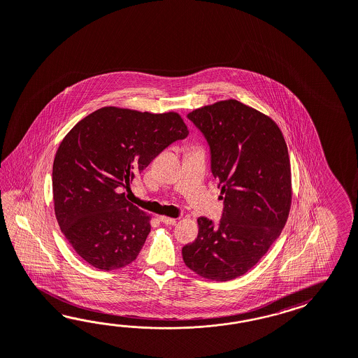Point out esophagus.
Returning <instances> with one entry per match:
<instances>
[{"label":"esophagus","mask_w":358,"mask_h":358,"mask_svg":"<svg viewBox=\"0 0 358 358\" xmlns=\"http://www.w3.org/2000/svg\"><path fill=\"white\" fill-rule=\"evenodd\" d=\"M159 220L163 222V224H166V225H176L177 224V218L173 217H166V216H160Z\"/></svg>","instance_id":"1"}]
</instances>
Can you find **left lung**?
I'll return each instance as SVG.
<instances>
[{"instance_id": "obj_1", "label": "left lung", "mask_w": 358, "mask_h": 358, "mask_svg": "<svg viewBox=\"0 0 358 358\" xmlns=\"http://www.w3.org/2000/svg\"><path fill=\"white\" fill-rule=\"evenodd\" d=\"M187 119L210 145L224 210L218 225L198 218V236L183 247V262L203 278L230 280L260 262L287 221V145L269 116L236 99L196 108Z\"/></svg>"}]
</instances>
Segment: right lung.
<instances>
[{
    "label": "right lung",
    "instance_id": "right-lung-1",
    "mask_svg": "<svg viewBox=\"0 0 358 358\" xmlns=\"http://www.w3.org/2000/svg\"><path fill=\"white\" fill-rule=\"evenodd\" d=\"M189 134L177 113L102 107L63 138L52 164V201L62 233L83 260L120 269L138 256L151 216L124 190L164 148Z\"/></svg>",
    "mask_w": 358,
    "mask_h": 358
}]
</instances>
